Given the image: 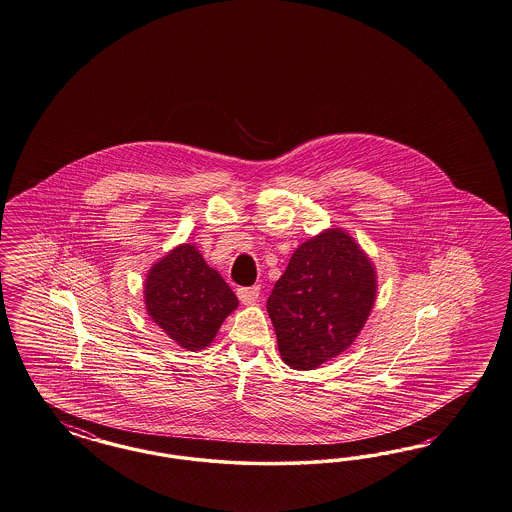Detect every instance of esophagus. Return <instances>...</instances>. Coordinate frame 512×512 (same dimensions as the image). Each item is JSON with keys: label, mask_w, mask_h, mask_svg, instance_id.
Returning a JSON list of instances; mask_svg holds the SVG:
<instances>
[{"label": "esophagus", "mask_w": 512, "mask_h": 512, "mask_svg": "<svg viewBox=\"0 0 512 512\" xmlns=\"http://www.w3.org/2000/svg\"><path fill=\"white\" fill-rule=\"evenodd\" d=\"M261 295V287L259 285H253V287H240L238 289V299L242 300L244 304H253L257 302Z\"/></svg>", "instance_id": "esophagus-1"}]
</instances>
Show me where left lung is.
I'll list each match as a JSON object with an SVG mask.
<instances>
[{"instance_id": "left-lung-1", "label": "left lung", "mask_w": 512, "mask_h": 512, "mask_svg": "<svg viewBox=\"0 0 512 512\" xmlns=\"http://www.w3.org/2000/svg\"><path fill=\"white\" fill-rule=\"evenodd\" d=\"M374 299V266L350 234L329 229L300 244L266 300L285 365L312 371L348 350Z\"/></svg>"}]
</instances>
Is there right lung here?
Instances as JSON below:
<instances>
[{"instance_id": "right-lung-1", "label": "right lung", "mask_w": 512, "mask_h": 512, "mask_svg": "<svg viewBox=\"0 0 512 512\" xmlns=\"http://www.w3.org/2000/svg\"><path fill=\"white\" fill-rule=\"evenodd\" d=\"M143 291L147 314L191 352L210 346L221 323L238 306L229 283L191 244L177 246L153 265Z\"/></svg>"}]
</instances>
